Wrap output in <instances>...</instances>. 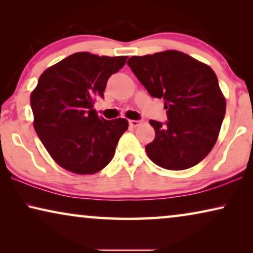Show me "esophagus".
Listing matches in <instances>:
<instances>
[{
	"instance_id": "34e87169",
	"label": "esophagus",
	"mask_w": 253,
	"mask_h": 253,
	"mask_svg": "<svg viewBox=\"0 0 253 253\" xmlns=\"http://www.w3.org/2000/svg\"><path fill=\"white\" fill-rule=\"evenodd\" d=\"M141 123H143V122H141L140 120H130V121H129V124H130V126H132V127L139 126Z\"/></svg>"
}]
</instances>
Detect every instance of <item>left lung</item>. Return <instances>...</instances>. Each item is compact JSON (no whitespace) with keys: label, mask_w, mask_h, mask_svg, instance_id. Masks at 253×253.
Listing matches in <instances>:
<instances>
[{"label":"left lung","mask_w":253,"mask_h":253,"mask_svg":"<svg viewBox=\"0 0 253 253\" xmlns=\"http://www.w3.org/2000/svg\"><path fill=\"white\" fill-rule=\"evenodd\" d=\"M127 65L153 98L164 99L168 121L151 120L154 140L148 158L169 170L199 164L219 136L226 99L216 75L207 64L177 50L132 56Z\"/></svg>","instance_id":"left-lung-1"}]
</instances>
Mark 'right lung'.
I'll return each mask as SVG.
<instances>
[{
    "instance_id": "1",
    "label": "right lung",
    "mask_w": 253,
    "mask_h": 253,
    "mask_svg": "<svg viewBox=\"0 0 253 253\" xmlns=\"http://www.w3.org/2000/svg\"><path fill=\"white\" fill-rule=\"evenodd\" d=\"M127 56L72 54L48 68L31 93L34 130L58 166L75 174H95L112 161L126 119L107 121L94 109L107 82Z\"/></svg>"
}]
</instances>
